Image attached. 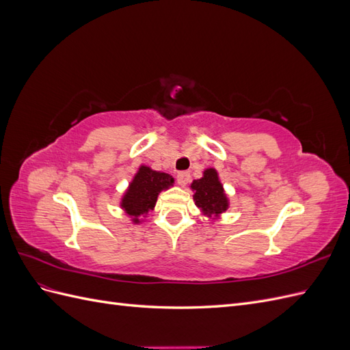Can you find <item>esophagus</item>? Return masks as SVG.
Masks as SVG:
<instances>
[{
    "instance_id": "obj_1",
    "label": "esophagus",
    "mask_w": 350,
    "mask_h": 350,
    "mask_svg": "<svg viewBox=\"0 0 350 350\" xmlns=\"http://www.w3.org/2000/svg\"><path fill=\"white\" fill-rule=\"evenodd\" d=\"M176 181H178V184L181 185V187H185L188 184V181H189V174L188 172H179L176 175Z\"/></svg>"
}]
</instances>
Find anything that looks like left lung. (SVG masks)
Here are the masks:
<instances>
[{
	"instance_id": "1",
	"label": "left lung",
	"mask_w": 350,
	"mask_h": 350,
	"mask_svg": "<svg viewBox=\"0 0 350 350\" xmlns=\"http://www.w3.org/2000/svg\"><path fill=\"white\" fill-rule=\"evenodd\" d=\"M189 188L194 193L196 206L206 217L217 220L229 208V197L215 167L204 169L203 176L194 179Z\"/></svg>"
}]
</instances>
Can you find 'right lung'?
<instances>
[{
	"mask_svg": "<svg viewBox=\"0 0 350 350\" xmlns=\"http://www.w3.org/2000/svg\"><path fill=\"white\" fill-rule=\"evenodd\" d=\"M174 184L172 175L140 165L121 197L120 207L131 219L133 225H140L149 211L154 208L159 194L174 187Z\"/></svg>",
	"mask_w": 350,
	"mask_h": 350,
	"instance_id": "obj_1",
	"label": "right lung"
}]
</instances>
